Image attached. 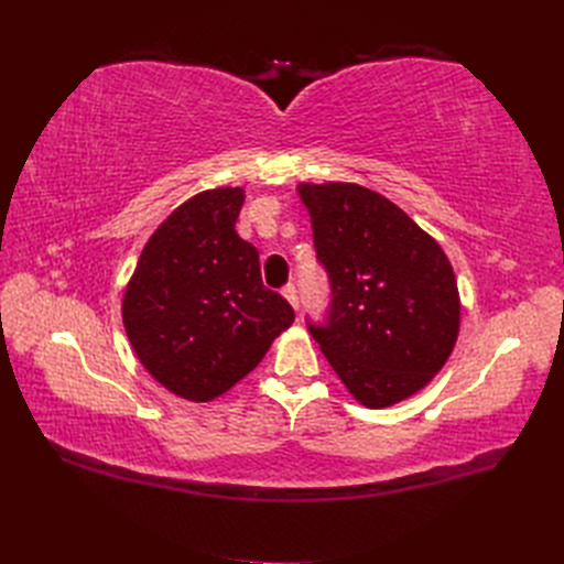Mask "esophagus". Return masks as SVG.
Listing matches in <instances>:
<instances>
[{
	"label": "esophagus",
	"instance_id": "34e87169",
	"mask_svg": "<svg viewBox=\"0 0 564 564\" xmlns=\"http://www.w3.org/2000/svg\"><path fill=\"white\" fill-rule=\"evenodd\" d=\"M282 296L292 303V308H299V292H296V286L294 284H286L284 289H282Z\"/></svg>",
	"mask_w": 564,
	"mask_h": 564
}]
</instances>
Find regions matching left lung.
Returning <instances> with one entry per match:
<instances>
[{"instance_id":"left-lung-1","label":"left lung","mask_w":564,"mask_h":564,"mask_svg":"<svg viewBox=\"0 0 564 564\" xmlns=\"http://www.w3.org/2000/svg\"><path fill=\"white\" fill-rule=\"evenodd\" d=\"M299 195L332 286L327 322H308L313 338L360 404L383 409L412 398L445 367L458 336L449 259L369 187L301 183Z\"/></svg>"}]
</instances>
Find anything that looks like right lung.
I'll use <instances>...</instances> for the list:
<instances>
[{"label":"right lung","instance_id":"1","mask_svg":"<svg viewBox=\"0 0 564 564\" xmlns=\"http://www.w3.org/2000/svg\"><path fill=\"white\" fill-rule=\"evenodd\" d=\"M242 204V187L183 202L152 232L124 292L133 352L191 402L242 381L294 322L292 305L263 286L259 251L235 230Z\"/></svg>","mask_w":564,"mask_h":564}]
</instances>
